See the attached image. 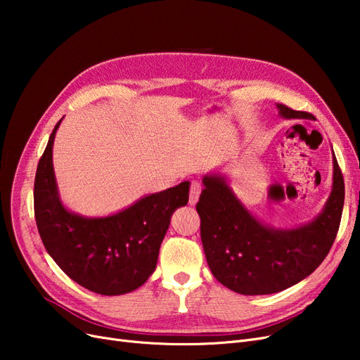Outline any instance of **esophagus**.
I'll use <instances>...</instances> for the list:
<instances>
[{"mask_svg":"<svg viewBox=\"0 0 360 360\" xmlns=\"http://www.w3.org/2000/svg\"><path fill=\"white\" fill-rule=\"evenodd\" d=\"M201 183L197 180H192L191 183V193H189V204H197L198 198H200V193H201Z\"/></svg>","mask_w":360,"mask_h":360,"instance_id":"esophagus-1","label":"esophagus"}]
</instances>
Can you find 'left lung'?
I'll use <instances>...</instances> for the list:
<instances>
[{
    "label": "left lung",
    "mask_w": 360,
    "mask_h": 360,
    "mask_svg": "<svg viewBox=\"0 0 360 360\" xmlns=\"http://www.w3.org/2000/svg\"><path fill=\"white\" fill-rule=\"evenodd\" d=\"M284 118H308L278 103ZM197 212L213 276L245 296L274 294L309 276L335 242L344 207V179L333 155L332 192L321 213L296 228H274L250 213L221 174H207Z\"/></svg>",
    "instance_id": "left-lung-1"
}]
</instances>
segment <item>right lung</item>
<instances>
[{"label":"right lung","instance_id":"1","mask_svg":"<svg viewBox=\"0 0 360 360\" xmlns=\"http://www.w3.org/2000/svg\"><path fill=\"white\" fill-rule=\"evenodd\" d=\"M61 120L36 171L34 214L41 242L64 274L84 288L103 296L134 291L155 271L171 216L189 201V181L146 195L115 214H76L61 202L53 174L52 146Z\"/></svg>","mask_w":360,"mask_h":360}]
</instances>
